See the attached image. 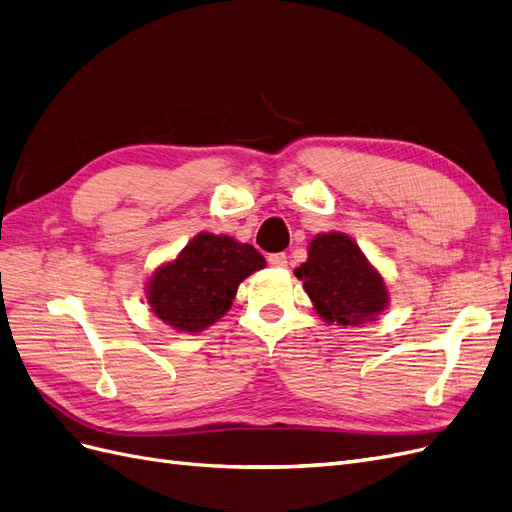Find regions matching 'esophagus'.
Segmentation results:
<instances>
[{"instance_id":"esophagus-1","label":"esophagus","mask_w":512,"mask_h":512,"mask_svg":"<svg viewBox=\"0 0 512 512\" xmlns=\"http://www.w3.org/2000/svg\"><path fill=\"white\" fill-rule=\"evenodd\" d=\"M269 265L271 267H275V269H284V267H288V258H286V254L284 252H277V254H269Z\"/></svg>"}]
</instances>
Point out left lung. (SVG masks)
Instances as JSON below:
<instances>
[{"mask_svg":"<svg viewBox=\"0 0 512 512\" xmlns=\"http://www.w3.org/2000/svg\"><path fill=\"white\" fill-rule=\"evenodd\" d=\"M314 303V312L337 327L374 322L389 307L382 273L346 232H320L307 245V260L294 271Z\"/></svg>","mask_w":512,"mask_h":512,"instance_id":"1","label":"left lung"}]
</instances>
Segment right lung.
Listing matches in <instances>:
<instances>
[{
	"label": "right lung",
	"mask_w": 512,
	"mask_h": 512,
	"mask_svg": "<svg viewBox=\"0 0 512 512\" xmlns=\"http://www.w3.org/2000/svg\"><path fill=\"white\" fill-rule=\"evenodd\" d=\"M265 265L254 245L200 232L149 275L147 303L170 329L200 333L228 312L245 277Z\"/></svg>",
	"instance_id": "add662e5"
}]
</instances>
